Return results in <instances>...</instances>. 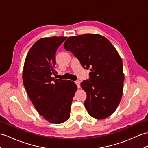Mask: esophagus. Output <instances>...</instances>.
<instances>
[{
  "label": "esophagus",
  "mask_w": 148,
  "mask_h": 148,
  "mask_svg": "<svg viewBox=\"0 0 148 148\" xmlns=\"http://www.w3.org/2000/svg\"><path fill=\"white\" fill-rule=\"evenodd\" d=\"M75 84H76L77 88H79L81 87V84H81V82H80V81H79V80L75 81Z\"/></svg>",
  "instance_id": "1"
}]
</instances>
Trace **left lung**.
Segmentation results:
<instances>
[{"label": "left lung", "mask_w": 148, "mask_h": 148, "mask_svg": "<svg viewBox=\"0 0 148 148\" xmlns=\"http://www.w3.org/2000/svg\"><path fill=\"white\" fill-rule=\"evenodd\" d=\"M64 46L88 69L89 79L81 83L87 95L85 108L90 115L103 119L115 111L121 100L124 74L122 58L105 37L84 34L69 37Z\"/></svg>", "instance_id": "8db88e82"}]
</instances>
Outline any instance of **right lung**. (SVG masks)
I'll return each mask as SVG.
<instances>
[{"label": "right lung", "mask_w": 148, "mask_h": 148, "mask_svg": "<svg viewBox=\"0 0 148 148\" xmlns=\"http://www.w3.org/2000/svg\"><path fill=\"white\" fill-rule=\"evenodd\" d=\"M66 37L43 38L33 45L24 65L23 84L31 101L43 117L61 123L70 117L77 86L72 81L55 79L56 54Z\"/></svg>", "instance_id": "1"}]
</instances>
